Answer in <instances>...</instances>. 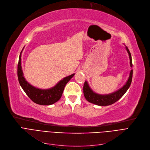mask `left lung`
I'll return each instance as SVG.
<instances>
[{
  "label": "left lung",
  "instance_id": "left-lung-1",
  "mask_svg": "<svg viewBox=\"0 0 150 150\" xmlns=\"http://www.w3.org/2000/svg\"><path fill=\"white\" fill-rule=\"evenodd\" d=\"M125 48L129 55L130 67L132 68L133 64H132L131 55L128 47H125ZM132 78H133V69H131L130 71L129 77L126 83L119 90L108 94H99L94 93L91 89L88 83V82L85 81L83 88L84 96L85 99L89 102L95 105H99V106H108V105H110L119 100L127 92L131 85Z\"/></svg>",
  "mask_w": 150,
  "mask_h": 150
}]
</instances>
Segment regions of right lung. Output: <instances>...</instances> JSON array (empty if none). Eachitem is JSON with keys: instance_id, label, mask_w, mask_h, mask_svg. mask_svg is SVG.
<instances>
[{"instance_id": "1", "label": "right lung", "mask_w": 150, "mask_h": 150, "mask_svg": "<svg viewBox=\"0 0 150 150\" xmlns=\"http://www.w3.org/2000/svg\"><path fill=\"white\" fill-rule=\"evenodd\" d=\"M23 48L21 52L19 63L18 65H17V77H18L20 85L26 95L34 103L42 105H50L56 103L60 99L66 84L70 81V79L74 76L75 74L64 77L54 86L49 89L43 90L33 86L26 81L23 76L21 66V55Z\"/></svg>"}]
</instances>
